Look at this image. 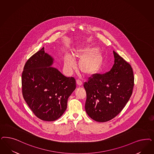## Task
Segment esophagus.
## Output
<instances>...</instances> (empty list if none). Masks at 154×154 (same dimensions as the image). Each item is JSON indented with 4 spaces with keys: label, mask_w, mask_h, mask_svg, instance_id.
Returning a JSON list of instances; mask_svg holds the SVG:
<instances>
[{
    "label": "esophagus",
    "mask_w": 154,
    "mask_h": 154,
    "mask_svg": "<svg viewBox=\"0 0 154 154\" xmlns=\"http://www.w3.org/2000/svg\"><path fill=\"white\" fill-rule=\"evenodd\" d=\"M76 84L80 86V85H83V82L80 80L78 79L76 80Z\"/></svg>",
    "instance_id": "obj_1"
}]
</instances>
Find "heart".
Instances as JSON below:
<instances>
[{
  "label": "heart",
  "mask_w": 154,
  "mask_h": 154,
  "mask_svg": "<svg viewBox=\"0 0 154 154\" xmlns=\"http://www.w3.org/2000/svg\"><path fill=\"white\" fill-rule=\"evenodd\" d=\"M73 58L79 60V69L81 72L87 75H92L97 73L101 69L104 57L102 52L97 48L88 45L79 47L72 50V55L66 53L64 57L65 68L70 71L75 67Z\"/></svg>",
  "instance_id": "b5f03b06"
}]
</instances>
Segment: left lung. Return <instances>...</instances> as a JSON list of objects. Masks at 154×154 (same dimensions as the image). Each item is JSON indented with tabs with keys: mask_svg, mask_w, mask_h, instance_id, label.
<instances>
[{
	"mask_svg": "<svg viewBox=\"0 0 154 154\" xmlns=\"http://www.w3.org/2000/svg\"><path fill=\"white\" fill-rule=\"evenodd\" d=\"M114 63L103 74L89 77L84 83L87 99L85 109L96 121L104 122L113 119L128 102L134 85L131 66L113 51Z\"/></svg>",
	"mask_w": 154,
	"mask_h": 154,
	"instance_id": "1",
	"label": "left lung"
}]
</instances>
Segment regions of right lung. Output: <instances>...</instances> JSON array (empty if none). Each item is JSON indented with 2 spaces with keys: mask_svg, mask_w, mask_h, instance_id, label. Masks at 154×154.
Masks as SVG:
<instances>
[{
  "mask_svg": "<svg viewBox=\"0 0 154 154\" xmlns=\"http://www.w3.org/2000/svg\"><path fill=\"white\" fill-rule=\"evenodd\" d=\"M53 62L43 47L26 61L21 76L24 99L35 116L45 121H54L63 114L76 88L74 78L50 67Z\"/></svg>",
  "mask_w": 154,
  "mask_h": 154,
  "instance_id": "right-lung-1",
  "label": "right lung"
}]
</instances>
